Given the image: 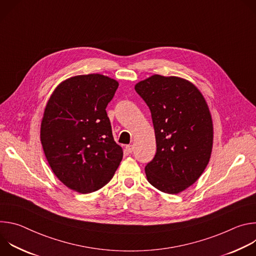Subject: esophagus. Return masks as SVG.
Instances as JSON below:
<instances>
[{"mask_svg":"<svg viewBox=\"0 0 256 256\" xmlns=\"http://www.w3.org/2000/svg\"><path fill=\"white\" fill-rule=\"evenodd\" d=\"M126 150L128 151V153H132L134 151V146L132 144H126Z\"/></svg>","mask_w":256,"mask_h":256,"instance_id":"1","label":"esophagus"}]
</instances>
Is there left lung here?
Listing matches in <instances>:
<instances>
[{
    "label": "left lung",
    "instance_id": "left-lung-1",
    "mask_svg": "<svg viewBox=\"0 0 256 256\" xmlns=\"http://www.w3.org/2000/svg\"><path fill=\"white\" fill-rule=\"evenodd\" d=\"M134 89L150 108L157 144L146 176L160 192H184L202 174L212 154L214 128L206 99L192 82L174 76L153 75Z\"/></svg>",
    "mask_w": 256,
    "mask_h": 256
}]
</instances>
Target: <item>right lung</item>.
Segmentation results:
<instances>
[{"instance_id": "obj_1", "label": "right lung", "mask_w": 256, "mask_h": 256, "mask_svg": "<svg viewBox=\"0 0 256 256\" xmlns=\"http://www.w3.org/2000/svg\"><path fill=\"white\" fill-rule=\"evenodd\" d=\"M118 87V81L104 75H79L58 84L46 103L42 144L52 172L70 190H98L122 160L105 110Z\"/></svg>"}]
</instances>
